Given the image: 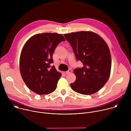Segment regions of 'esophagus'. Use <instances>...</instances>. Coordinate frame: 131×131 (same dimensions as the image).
Instances as JSON below:
<instances>
[{
  "instance_id": "1",
  "label": "esophagus",
  "mask_w": 131,
  "mask_h": 131,
  "mask_svg": "<svg viewBox=\"0 0 131 131\" xmlns=\"http://www.w3.org/2000/svg\"><path fill=\"white\" fill-rule=\"evenodd\" d=\"M72 72V70H71V69H69L68 70H67L66 72H65V73L66 74H69V73H71Z\"/></svg>"
}]
</instances>
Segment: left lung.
Instances as JSON below:
<instances>
[{
  "label": "left lung",
  "instance_id": "left-lung-1",
  "mask_svg": "<svg viewBox=\"0 0 131 131\" xmlns=\"http://www.w3.org/2000/svg\"><path fill=\"white\" fill-rule=\"evenodd\" d=\"M77 61L83 66L73 73L76 81L70 84L76 92L91 95L101 90L109 79L111 67V55L105 41L98 34L80 31L64 34Z\"/></svg>",
  "mask_w": 131,
  "mask_h": 131
}]
</instances>
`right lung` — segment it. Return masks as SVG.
I'll use <instances>...</instances> for the list:
<instances>
[{
  "instance_id": "1",
  "label": "right lung",
  "mask_w": 131,
  "mask_h": 131,
  "mask_svg": "<svg viewBox=\"0 0 131 131\" xmlns=\"http://www.w3.org/2000/svg\"><path fill=\"white\" fill-rule=\"evenodd\" d=\"M65 39L62 34L45 32L34 35L24 45L20 58V70L27 86L39 95L54 92L61 77L52 56L57 46Z\"/></svg>"
}]
</instances>
